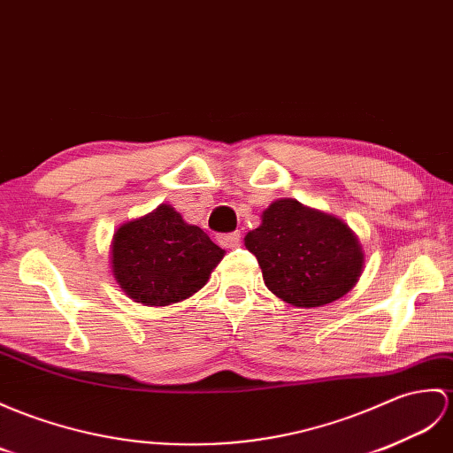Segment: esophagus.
I'll return each instance as SVG.
<instances>
[{"label":"esophagus","instance_id":"esophagus-1","mask_svg":"<svg viewBox=\"0 0 453 453\" xmlns=\"http://www.w3.org/2000/svg\"><path fill=\"white\" fill-rule=\"evenodd\" d=\"M239 239H241V234L239 231H231V234H222L218 235V243L226 247V249H234L239 245Z\"/></svg>","mask_w":453,"mask_h":453}]
</instances>
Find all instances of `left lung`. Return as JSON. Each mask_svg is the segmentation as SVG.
I'll list each match as a JSON object with an SVG mask.
<instances>
[{
    "instance_id": "obj_1",
    "label": "left lung",
    "mask_w": 453,
    "mask_h": 453,
    "mask_svg": "<svg viewBox=\"0 0 453 453\" xmlns=\"http://www.w3.org/2000/svg\"><path fill=\"white\" fill-rule=\"evenodd\" d=\"M266 288L296 307H322L343 297L363 270V250L340 218L293 198L270 204L245 237Z\"/></svg>"
}]
</instances>
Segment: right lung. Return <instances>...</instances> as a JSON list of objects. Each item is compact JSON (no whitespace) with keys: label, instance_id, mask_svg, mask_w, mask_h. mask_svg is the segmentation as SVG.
<instances>
[{"label":"right lung","instance_id":"add662e5","mask_svg":"<svg viewBox=\"0 0 453 453\" xmlns=\"http://www.w3.org/2000/svg\"><path fill=\"white\" fill-rule=\"evenodd\" d=\"M222 257L224 250L201 227L183 222L167 204L121 226L111 243L115 280L131 299L150 307L193 296Z\"/></svg>","mask_w":453,"mask_h":453}]
</instances>
